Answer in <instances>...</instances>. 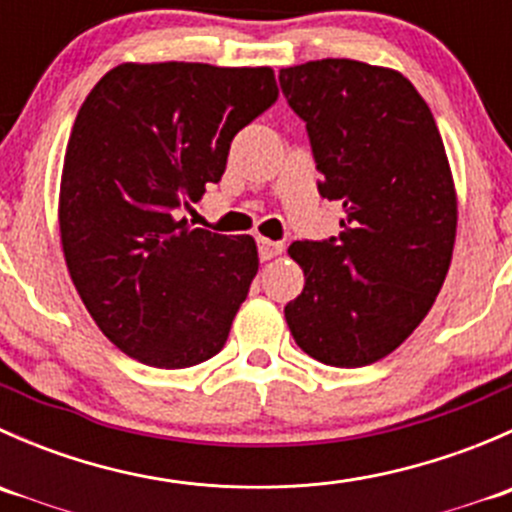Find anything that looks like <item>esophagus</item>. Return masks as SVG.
Returning a JSON list of instances; mask_svg holds the SVG:
<instances>
[{
  "label": "esophagus",
  "mask_w": 512,
  "mask_h": 512,
  "mask_svg": "<svg viewBox=\"0 0 512 512\" xmlns=\"http://www.w3.org/2000/svg\"><path fill=\"white\" fill-rule=\"evenodd\" d=\"M257 250H260V260L267 262L282 252V242L267 240V237H257Z\"/></svg>",
  "instance_id": "obj_1"
}]
</instances>
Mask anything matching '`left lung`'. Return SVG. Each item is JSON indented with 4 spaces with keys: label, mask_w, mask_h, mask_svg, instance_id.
Instances as JSON below:
<instances>
[{
    "label": "left lung",
    "mask_w": 512,
    "mask_h": 512,
    "mask_svg": "<svg viewBox=\"0 0 512 512\" xmlns=\"http://www.w3.org/2000/svg\"><path fill=\"white\" fill-rule=\"evenodd\" d=\"M280 86L307 123L319 193L347 213L339 237L289 245L304 270L289 332L322 364H374L423 322L451 267L458 198L441 133L386 66L307 61L282 69Z\"/></svg>",
    "instance_id": "left-lung-1"
}]
</instances>
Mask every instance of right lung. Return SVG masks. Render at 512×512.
Listing matches in <instances>:
<instances>
[{
    "label": "right lung",
    "instance_id": "obj_1",
    "mask_svg": "<svg viewBox=\"0 0 512 512\" xmlns=\"http://www.w3.org/2000/svg\"><path fill=\"white\" fill-rule=\"evenodd\" d=\"M270 66L118 64L81 103L59 232L103 334L141 364L185 369L225 347L260 267L250 235L178 218L218 183L240 128L277 101Z\"/></svg>",
    "mask_w": 512,
    "mask_h": 512
}]
</instances>
